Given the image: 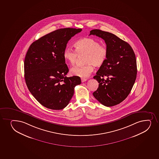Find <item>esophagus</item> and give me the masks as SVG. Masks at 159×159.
<instances>
[{
  "instance_id": "esophagus-1",
  "label": "esophagus",
  "mask_w": 159,
  "mask_h": 159,
  "mask_svg": "<svg viewBox=\"0 0 159 159\" xmlns=\"http://www.w3.org/2000/svg\"><path fill=\"white\" fill-rule=\"evenodd\" d=\"M81 82H85L87 80V79L86 78H81Z\"/></svg>"
}]
</instances>
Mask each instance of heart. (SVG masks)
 <instances>
[{"mask_svg":"<svg viewBox=\"0 0 159 159\" xmlns=\"http://www.w3.org/2000/svg\"><path fill=\"white\" fill-rule=\"evenodd\" d=\"M75 50L66 48L63 52L65 60L71 65L77 62L79 55H85L84 62L87 64L83 66H76L72 68L71 72L73 75L85 78L93 70V65L100 66L107 60L108 50L104 45L93 38H85L79 39L75 43Z\"/></svg>","mask_w":159,"mask_h":159,"instance_id":"b5f03b06","label":"heart"}]
</instances>
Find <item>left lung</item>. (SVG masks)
Listing matches in <instances>:
<instances>
[{
    "instance_id": "left-lung-1",
    "label": "left lung",
    "mask_w": 159,
    "mask_h": 159,
    "mask_svg": "<svg viewBox=\"0 0 159 159\" xmlns=\"http://www.w3.org/2000/svg\"><path fill=\"white\" fill-rule=\"evenodd\" d=\"M90 35L104 39L108 50L106 61L93 77L99 84L93 96L105 106L116 105L128 96L135 81V54L129 43L114 34L96 29L91 30Z\"/></svg>"
}]
</instances>
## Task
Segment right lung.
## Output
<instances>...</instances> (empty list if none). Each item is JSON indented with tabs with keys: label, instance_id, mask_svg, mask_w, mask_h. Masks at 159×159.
<instances>
[{
	"label": "right lung",
	"instance_id": "obj_1",
	"mask_svg": "<svg viewBox=\"0 0 159 159\" xmlns=\"http://www.w3.org/2000/svg\"><path fill=\"white\" fill-rule=\"evenodd\" d=\"M81 29L64 28L43 36L30 45L24 60V77L29 91L42 105L60 110L66 107L81 82L67 77L69 69L63 52L71 38Z\"/></svg>",
	"mask_w": 159,
	"mask_h": 159
}]
</instances>
